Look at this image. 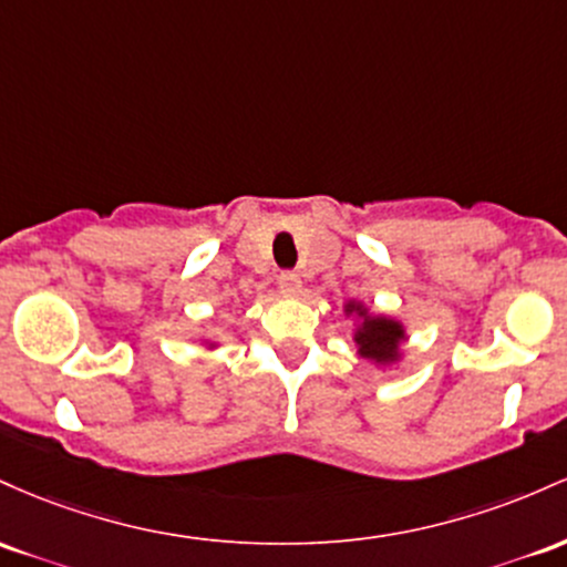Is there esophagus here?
<instances>
[{"instance_id":"obj_1","label":"esophagus","mask_w":567,"mask_h":567,"mask_svg":"<svg viewBox=\"0 0 567 567\" xmlns=\"http://www.w3.org/2000/svg\"><path fill=\"white\" fill-rule=\"evenodd\" d=\"M278 289L284 297H297L302 291V278L297 272H281L278 276Z\"/></svg>"}]
</instances>
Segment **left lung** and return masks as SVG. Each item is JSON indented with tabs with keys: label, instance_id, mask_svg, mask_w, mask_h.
<instances>
[{
	"label": "left lung",
	"instance_id": "left-lung-1",
	"mask_svg": "<svg viewBox=\"0 0 567 567\" xmlns=\"http://www.w3.org/2000/svg\"><path fill=\"white\" fill-rule=\"evenodd\" d=\"M346 318H353V346L359 359H367L378 369L396 367L404 361V342L410 340L406 327L399 318L374 313L367 302L346 300L342 305Z\"/></svg>",
	"mask_w": 567,
	"mask_h": 567
}]
</instances>
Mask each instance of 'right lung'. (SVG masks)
Instances as JSON below:
<instances>
[{
  "label": "right lung",
  "mask_w": 567,
  "mask_h": 567,
  "mask_svg": "<svg viewBox=\"0 0 567 567\" xmlns=\"http://www.w3.org/2000/svg\"><path fill=\"white\" fill-rule=\"evenodd\" d=\"M203 346H208V351H214V348H219V342H214V340H200Z\"/></svg>",
  "instance_id": "obj_1"
}]
</instances>
